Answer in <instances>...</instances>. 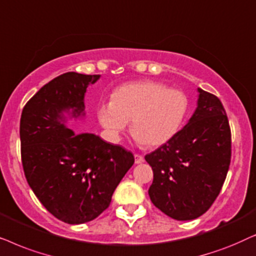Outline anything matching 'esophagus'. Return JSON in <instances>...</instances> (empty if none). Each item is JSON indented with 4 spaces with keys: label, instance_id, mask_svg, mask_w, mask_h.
<instances>
[{
    "label": "esophagus",
    "instance_id": "obj_1",
    "mask_svg": "<svg viewBox=\"0 0 256 256\" xmlns=\"http://www.w3.org/2000/svg\"><path fill=\"white\" fill-rule=\"evenodd\" d=\"M144 162V156L140 154H134V162L136 164H142Z\"/></svg>",
    "mask_w": 256,
    "mask_h": 256
}]
</instances>
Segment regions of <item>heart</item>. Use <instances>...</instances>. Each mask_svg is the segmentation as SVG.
I'll use <instances>...</instances> for the list:
<instances>
[{"label": "heart", "instance_id": "b5f03b06", "mask_svg": "<svg viewBox=\"0 0 256 256\" xmlns=\"http://www.w3.org/2000/svg\"><path fill=\"white\" fill-rule=\"evenodd\" d=\"M188 96L153 80L132 82L114 88L111 102L97 108V119L111 140L117 142L131 122V134L148 148L165 145L185 124Z\"/></svg>", "mask_w": 256, "mask_h": 256}]
</instances>
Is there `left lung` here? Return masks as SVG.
<instances>
[{
	"mask_svg": "<svg viewBox=\"0 0 256 256\" xmlns=\"http://www.w3.org/2000/svg\"><path fill=\"white\" fill-rule=\"evenodd\" d=\"M198 106L165 145L145 156L153 170L148 196L176 220L202 216L219 196L230 164V128L219 98L198 88Z\"/></svg>",
	"mask_w": 256,
	"mask_h": 256,
	"instance_id": "left-lung-1",
	"label": "left lung"
}]
</instances>
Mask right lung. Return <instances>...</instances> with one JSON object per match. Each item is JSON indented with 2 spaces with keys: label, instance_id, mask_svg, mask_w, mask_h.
Listing matches in <instances>:
<instances>
[{
  "label": "right lung",
  "instance_id": "1",
  "mask_svg": "<svg viewBox=\"0 0 256 256\" xmlns=\"http://www.w3.org/2000/svg\"><path fill=\"white\" fill-rule=\"evenodd\" d=\"M100 74L66 72L40 88L20 122L24 176L40 204L57 219L80 224L108 208L134 156L94 134H74L66 117L85 116L86 88Z\"/></svg>",
  "mask_w": 256,
  "mask_h": 256
}]
</instances>
